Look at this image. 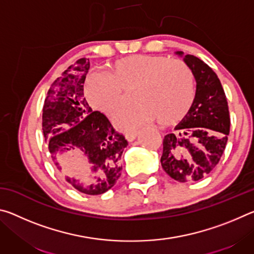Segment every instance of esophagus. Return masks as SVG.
Segmentation results:
<instances>
[{
	"mask_svg": "<svg viewBox=\"0 0 254 254\" xmlns=\"http://www.w3.org/2000/svg\"><path fill=\"white\" fill-rule=\"evenodd\" d=\"M137 132L136 131H131V132H127L126 133V139L128 141V142H132L133 140L136 137Z\"/></svg>",
	"mask_w": 254,
	"mask_h": 254,
	"instance_id": "34e87169",
	"label": "esophagus"
}]
</instances>
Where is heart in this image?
I'll list each match as a JSON object with an SVG mask.
<instances>
[{
  "instance_id": "1",
  "label": "heart",
  "mask_w": 254,
  "mask_h": 254,
  "mask_svg": "<svg viewBox=\"0 0 254 254\" xmlns=\"http://www.w3.org/2000/svg\"><path fill=\"white\" fill-rule=\"evenodd\" d=\"M107 72L87 77L85 96L94 109L113 118L126 105V93L133 91L136 104L115 119L122 128L156 120L173 126L186 117L194 102L195 77L184 60L134 55L117 60Z\"/></svg>"
}]
</instances>
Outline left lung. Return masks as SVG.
Segmentation results:
<instances>
[{
    "mask_svg": "<svg viewBox=\"0 0 254 254\" xmlns=\"http://www.w3.org/2000/svg\"><path fill=\"white\" fill-rule=\"evenodd\" d=\"M178 55L183 56L182 51ZM196 79V95L186 117L163 139L161 166L179 183L198 182L212 173L230 133L226 95L217 75L192 55L185 56Z\"/></svg>",
    "mask_w": 254,
    "mask_h": 254,
    "instance_id": "left-lung-1",
    "label": "left lung"
}]
</instances>
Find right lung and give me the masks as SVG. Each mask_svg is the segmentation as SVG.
<instances>
[{
  "label": "right lung",
  "mask_w": 254,
  "mask_h": 254,
  "mask_svg": "<svg viewBox=\"0 0 254 254\" xmlns=\"http://www.w3.org/2000/svg\"><path fill=\"white\" fill-rule=\"evenodd\" d=\"M88 69L89 60L80 58L54 81L42 110V131L59 170L65 173L67 162L75 157L87 158L92 165L91 179L84 182L67 176V183L84 194L100 195L113 187L121 176L120 160L127 141L85 100Z\"/></svg>",
  "instance_id": "right-lung-1"
}]
</instances>
